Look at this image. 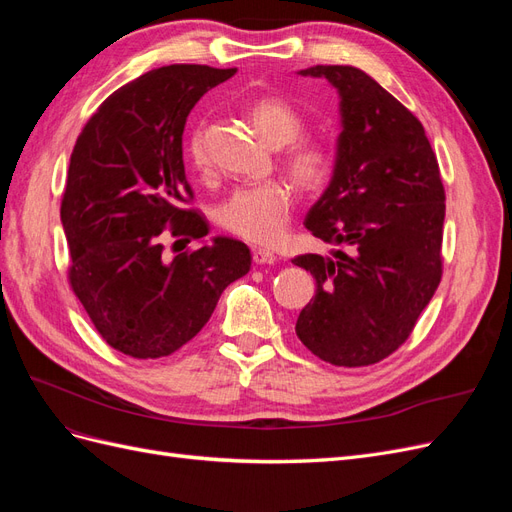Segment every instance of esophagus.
Listing matches in <instances>:
<instances>
[{"instance_id":"esophagus-1","label":"esophagus","mask_w":512,"mask_h":512,"mask_svg":"<svg viewBox=\"0 0 512 512\" xmlns=\"http://www.w3.org/2000/svg\"><path fill=\"white\" fill-rule=\"evenodd\" d=\"M252 260L256 262V265H273L277 256L269 250H260V247H256V250L252 252Z\"/></svg>"}]
</instances>
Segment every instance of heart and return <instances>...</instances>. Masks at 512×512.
<instances>
[{"instance_id": "b5f03b06", "label": "heart", "mask_w": 512, "mask_h": 512, "mask_svg": "<svg viewBox=\"0 0 512 512\" xmlns=\"http://www.w3.org/2000/svg\"><path fill=\"white\" fill-rule=\"evenodd\" d=\"M250 121L262 141L271 147H286L284 170L288 177L305 190H316L331 175V153L318 141L299 138L303 119L294 108L280 98H260L250 106ZM188 160L207 175L211 170L209 130L198 126L188 138ZM294 207L292 190L282 181L250 185L232 192L218 209V222L230 235L247 243L273 245L284 237Z\"/></svg>"}]
</instances>
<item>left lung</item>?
<instances>
[{"label": "left lung", "mask_w": 512, "mask_h": 512, "mask_svg": "<svg viewBox=\"0 0 512 512\" xmlns=\"http://www.w3.org/2000/svg\"><path fill=\"white\" fill-rule=\"evenodd\" d=\"M339 91L333 179L309 209L335 258L301 254L316 297L297 320L303 346L337 367L380 363L406 342L442 280L444 185L423 123L352 66H314Z\"/></svg>", "instance_id": "1"}]
</instances>
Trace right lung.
Here are the masks:
<instances>
[{
	"label": "right lung",
	"mask_w": 512,
	"mask_h": 512,
	"mask_svg": "<svg viewBox=\"0 0 512 512\" xmlns=\"http://www.w3.org/2000/svg\"><path fill=\"white\" fill-rule=\"evenodd\" d=\"M237 68L173 64L108 96L70 156L61 224L68 282L104 342L132 359L177 352L209 322L224 288L252 265L250 247L218 237L164 256V235L203 239L188 207L183 128L194 104Z\"/></svg>",
	"instance_id": "right-lung-1"
}]
</instances>
